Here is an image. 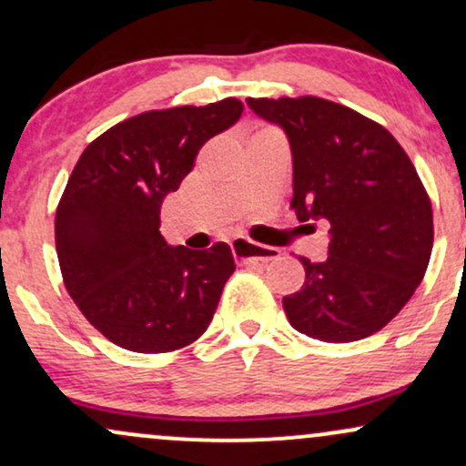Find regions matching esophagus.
Wrapping results in <instances>:
<instances>
[{"label":"esophagus","mask_w":466,"mask_h":466,"mask_svg":"<svg viewBox=\"0 0 466 466\" xmlns=\"http://www.w3.org/2000/svg\"><path fill=\"white\" fill-rule=\"evenodd\" d=\"M232 254L234 258L243 260V263H267V260L278 258V256H280V249L251 243V240H245V238H237L232 243Z\"/></svg>","instance_id":"1"}]
</instances>
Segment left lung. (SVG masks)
<instances>
[{"instance_id":"left-lung-1","label":"left lung","mask_w":466,"mask_h":466,"mask_svg":"<svg viewBox=\"0 0 466 466\" xmlns=\"http://www.w3.org/2000/svg\"><path fill=\"white\" fill-rule=\"evenodd\" d=\"M248 106L285 131L298 221L330 223L329 258H302V289L282 298L289 322L333 344L377 333L420 285L434 245L414 164L392 133L344 105L302 96Z\"/></svg>"}]
</instances>
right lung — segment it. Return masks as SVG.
<instances>
[{"instance_id":"1","label":"right lung","mask_w":466,"mask_h":466,"mask_svg":"<svg viewBox=\"0 0 466 466\" xmlns=\"http://www.w3.org/2000/svg\"><path fill=\"white\" fill-rule=\"evenodd\" d=\"M240 114L237 98L147 111L96 137L74 166L56 208L58 265L80 313L120 349H184L212 322L232 251L173 248L159 212L203 144Z\"/></svg>"}]
</instances>
